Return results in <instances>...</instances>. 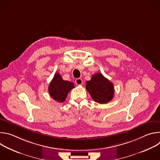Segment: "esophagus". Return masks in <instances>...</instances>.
I'll return each mask as SVG.
<instances>
[{"label": "esophagus", "instance_id": "1", "mask_svg": "<svg viewBox=\"0 0 160 160\" xmlns=\"http://www.w3.org/2000/svg\"><path fill=\"white\" fill-rule=\"evenodd\" d=\"M75 83H76L77 85H82V83H83V80H82V78H77V79L75 80Z\"/></svg>", "mask_w": 160, "mask_h": 160}]
</instances>
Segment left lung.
Here are the masks:
<instances>
[{
	"label": "left lung",
	"mask_w": 160,
	"mask_h": 160,
	"mask_svg": "<svg viewBox=\"0 0 160 160\" xmlns=\"http://www.w3.org/2000/svg\"><path fill=\"white\" fill-rule=\"evenodd\" d=\"M86 89L94 101L99 104H106L114 96L113 84L101 73H97L87 81Z\"/></svg>",
	"instance_id": "obj_1"
}]
</instances>
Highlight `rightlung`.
Segmentation results:
<instances>
[{
    "label": "right lung",
    "instance_id": "1",
    "mask_svg": "<svg viewBox=\"0 0 160 160\" xmlns=\"http://www.w3.org/2000/svg\"><path fill=\"white\" fill-rule=\"evenodd\" d=\"M74 87L73 83L64 80L60 74L56 73L49 85L48 90L53 99L62 102L65 101L68 92Z\"/></svg>",
    "mask_w": 160,
    "mask_h": 160
}]
</instances>
